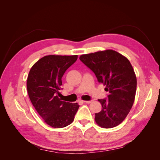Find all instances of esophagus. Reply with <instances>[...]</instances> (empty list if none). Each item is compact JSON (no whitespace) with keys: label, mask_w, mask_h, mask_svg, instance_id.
I'll return each mask as SVG.
<instances>
[{"label":"esophagus","mask_w":160,"mask_h":160,"mask_svg":"<svg viewBox=\"0 0 160 160\" xmlns=\"http://www.w3.org/2000/svg\"><path fill=\"white\" fill-rule=\"evenodd\" d=\"M93 100H90V101H84V103H91Z\"/></svg>","instance_id":"34e87169"}]
</instances>
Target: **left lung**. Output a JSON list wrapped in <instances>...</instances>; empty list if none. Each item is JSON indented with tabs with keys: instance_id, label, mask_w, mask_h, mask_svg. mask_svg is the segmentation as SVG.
Here are the masks:
<instances>
[{
	"instance_id": "obj_1",
	"label": "left lung",
	"mask_w": 160,
	"mask_h": 160,
	"mask_svg": "<svg viewBox=\"0 0 160 160\" xmlns=\"http://www.w3.org/2000/svg\"><path fill=\"white\" fill-rule=\"evenodd\" d=\"M80 61L93 71L99 83L106 85L107 98L99 99L102 109L95 113L99 126L112 128L127 117L134 102L137 79L129 61L113 50L83 55Z\"/></svg>"
}]
</instances>
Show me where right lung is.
Segmentation results:
<instances>
[{
    "label": "right lung",
    "mask_w": 160,
    "mask_h": 160,
    "mask_svg": "<svg viewBox=\"0 0 160 160\" xmlns=\"http://www.w3.org/2000/svg\"><path fill=\"white\" fill-rule=\"evenodd\" d=\"M77 59V55H48L31 69L27 88L34 108L45 122L55 128H65L73 122L79 105L61 98L62 77Z\"/></svg>",
    "instance_id": "obj_1"
}]
</instances>
